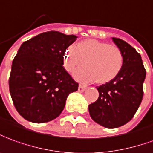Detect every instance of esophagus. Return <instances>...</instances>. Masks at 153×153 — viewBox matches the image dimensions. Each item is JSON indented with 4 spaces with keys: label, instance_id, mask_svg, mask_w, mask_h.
<instances>
[{
    "label": "esophagus",
    "instance_id": "1",
    "mask_svg": "<svg viewBox=\"0 0 153 153\" xmlns=\"http://www.w3.org/2000/svg\"><path fill=\"white\" fill-rule=\"evenodd\" d=\"M86 90V86H85V85H79L78 86V91L79 92H84Z\"/></svg>",
    "mask_w": 153,
    "mask_h": 153
}]
</instances>
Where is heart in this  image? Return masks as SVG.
<instances>
[{
  "label": "heart",
  "instance_id": "heart-1",
  "mask_svg": "<svg viewBox=\"0 0 153 153\" xmlns=\"http://www.w3.org/2000/svg\"><path fill=\"white\" fill-rule=\"evenodd\" d=\"M75 71V78L82 82L105 84L113 81L123 66V55L120 48L109 43L96 39H85L71 44L64 54V68L69 72Z\"/></svg>",
  "mask_w": 153,
  "mask_h": 153
}]
</instances>
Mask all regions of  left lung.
Listing matches in <instances>:
<instances>
[{"instance_id":"1","label":"left lung","mask_w":153,"mask_h":153,"mask_svg":"<svg viewBox=\"0 0 153 153\" xmlns=\"http://www.w3.org/2000/svg\"><path fill=\"white\" fill-rule=\"evenodd\" d=\"M123 55V66L113 81L97 87L99 98L89 105L91 119L107 128L129 122L137 112L143 96L146 70L141 55L125 41L112 38Z\"/></svg>"}]
</instances>
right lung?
I'll return each instance as SVG.
<instances>
[{
	"label": "right lung",
	"instance_id": "add662e5",
	"mask_svg": "<svg viewBox=\"0 0 153 153\" xmlns=\"http://www.w3.org/2000/svg\"><path fill=\"white\" fill-rule=\"evenodd\" d=\"M76 35L58 31L42 33L24 42L12 62L10 93L21 116L33 123H46L63 110L68 95L78 83L63 65L66 49Z\"/></svg>",
	"mask_w": 153,
	"mask_h": 153
}]
</instances>
